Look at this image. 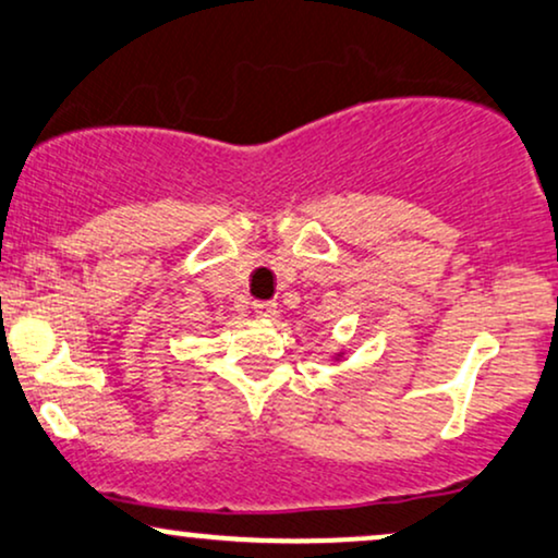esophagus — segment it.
I'll return each mask as SVG.
<instances>
[{
    "mask_svg": "<svg viewBox=\"0 0 558 558\" xmlns=\"http://www.w3.org/2000/svg\"><path fill=\"white\" fill-rule=\"evenodd\" d=\"M253 313L264 320L277 318V302H253Z\"/></svg>",
    "mask_w": 558,
    "mask_h": 558,
    "instance_id": "1",
    "label": "esophagus"
}]
</instances>
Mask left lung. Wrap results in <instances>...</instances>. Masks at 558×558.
I'll use <instances>...</instances> for the list:
<instances>
[{
    "label": "left lung",
    "instance_id": "obj_1",
    "mask_svg": "<svg viewBox=\"0 0 558 558\" xmlns=\"http://www.w3.org/2000/svg\"><path fill=\"white\" fill-rule=\"evenodd\" d=\"M336 360H343V352H339V354H336Z\"/></svg>",
    "mask_w": 558,
    "mask_h": 558
}]
</instances>
